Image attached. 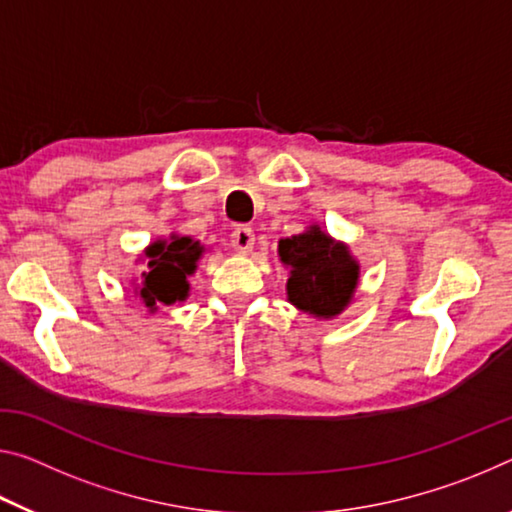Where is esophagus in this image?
Instances as JSON below:
<instances>
[{"label":"esophagus","instance_id":"esophagus-1","mask_svg":"<svg viewBox=\"0 0 512 512\" xmlns=\"http://www.w3.org/2000/svg\"><path fill=\"white\" fill-rule=\"evenodd\" d=\"M230 239H232V248L237 250V253H248L255 243V232H253V227H248V225H237L232 230Z\"/></svg>","mask_w":512,"mask_h":512}]
</instances>
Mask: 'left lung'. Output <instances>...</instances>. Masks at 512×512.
<instances>
[{
  "label": "left lung",
  "mask_w": 512,
  "mask_h": 512,
  "mask_svg": "<svg viewBox=\"0 0 512 512\" xmlns=\"http://www.w3.org/2000/svg\"><path fill=\"white\" fill-rule=\"evenodd\" d=\"M280 259L291 275L289 300L300 310L330 319L344 310L358 287V264L342 243H335L319 227H312L278 246Z\"/></svg>",
  "instance_id": "8db88e82"
}]
</instances>
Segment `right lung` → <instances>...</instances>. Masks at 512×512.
Here are the masks:
<instances>
[{
  "label": "right lung",
  "instance_id": "right-lung-1",
  "mask_svg": "<svg viewBox=\"0 0 512 512\" xmlns=\"http://www.w3.org/2000/svg\"><path fill=\"white\" fill-rule=\"evenodd\" d=\"M145 255L150 257L148 271L143 273V282L136 291L143 305L154 312L161 303L170 305L184 300L189 294L186 275L196 271V262L202 255L200 243L189 237H173L154 243Z\"/></svg>",
  "mask_w": 512,
  "mask_h": 512
}]
</instances>
